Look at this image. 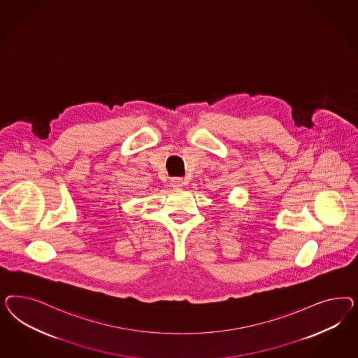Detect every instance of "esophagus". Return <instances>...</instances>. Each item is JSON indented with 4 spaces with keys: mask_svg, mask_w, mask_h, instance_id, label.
Returning a JSON list of instances; mask_svg holds the SVG:
<instances>
[{
    "mask_svg": "<svg viewBox=\"0 0 358 358\" xmlns=\"http://www.w3.org/2000/svg\"><path fill=\"white\" fill-rule=\"evenodd\" d=\"M172 187L173 189H182V186L185 185V181L182 178H172Z\"/></svg>",
    "mask_w": 358,
    "mask_h": 358,
    "instance_id": "esophagus-1",
    "label": "esophagus"
}]
</instances>
